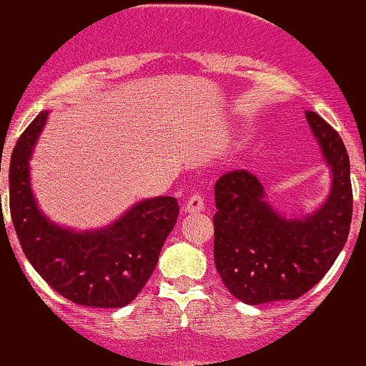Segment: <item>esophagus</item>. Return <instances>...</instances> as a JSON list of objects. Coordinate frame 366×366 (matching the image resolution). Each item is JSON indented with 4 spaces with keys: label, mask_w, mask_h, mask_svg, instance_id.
<instances>
[{
    "label": "esophagus",
    "mask_w": 366,
    "mask_h": 366,
    "mask_svg": "<svg viewBox=\"0 0 366 366\" xmlns=\"http://www.w3.org/2000/svg\"><path fill=\"white\" fill-rule=\"evenodd\" d=\"M203 208H204V199L199 194L191 196L186 201V212L187 213H199V212H203Z\"/></svg>",
    "instance_id": "34e87169"
}]
</instances>
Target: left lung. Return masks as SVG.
I'll list each match as a JSON object with an SVG mask.
<instances>
[{
  "mask_svg": "<svg viewBox=\"0 0 366 366\" xmlns=\"http://www.w3.org/2000/svg\"><path fill=\"white\" fill-rule=\"evenodd\" d=\"M330 169V191L313 212L287 218L267 201L256 175L236 170L215 184V264L229 292L246 305L297 300L330 270L350 234V157L318 113L305 112Z\"/></svg>",
  "mask_w": 366,
  "mask_h": 366,
  "instance_id": "1",
  "label": "left lung"
}]
</instances>
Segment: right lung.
I'll return each instance as SVG.
<instances>
[{
	"label": "right lung",
	"instance_id": "right-lung-1",
	"mask_svg": "<svg viewBox=\"0 0 366 366\" xmlns=\"http://www.w3.org/2000/svg\"><path fill=\"white\" fill-rule=\"evenodd\" d=\"M48 112L25 129L10 159V213L25 256L58 294L82 306L124 308L148 282L175 227L172 196L137 201L112 224L77 230L41 212L31 184V158ZM1 197V196H0Z\"/></svg>",
	"mask_w": 366,
	"mask_h": 366
}]
</instances>
